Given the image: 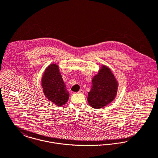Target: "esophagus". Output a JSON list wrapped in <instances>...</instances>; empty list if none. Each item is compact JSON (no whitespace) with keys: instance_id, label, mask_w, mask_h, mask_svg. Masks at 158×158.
Instances as JSON below:
<instances>
[{"instance_id":"34e87169","label":"esophagus","mask_w":158,"mask_h":158,"mask_svg":"<svg viewBox=\"0 0 158 158\" xmlns=\"http://www.w3.org/2000/svg\"><path fill=\"white\" fill-rule=\"evenodd\" d=\"M78 93H80V94H84L85 93V90H83V89H80V90L78 91Z\"/></svg>"}]
</instances>
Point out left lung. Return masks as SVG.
Wrapping results in <instances>:
<instances>
[{"mask_svg": "<svg viewBox=\"0 0 158 158\" xmlns=\"http://www.w3.org/2000/svg\"><path fill=\"white\" fill-rule=\"evenodd\" d=\"M117 86V81L112 72L103 66L92 79V88L88 92L89 104L96 109L109 104L115 97Z\"/></svg>", "mask_w": 158, "mask_h": 158, "instance_id": "8db88e82", "label": "left lung"}]
</instances>
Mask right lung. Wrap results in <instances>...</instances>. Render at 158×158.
Masks as SVG:
<instances>
[{
    "instance_id": "1",
    "label": "right lung",
    "mask_w": 158,
    "mask_h": 158,
    "mask_svg": "<svg viewBox=\"0 0 158 158\" xmlns=\"http://www.w3.org/2000/svg\"><path fill=\"white\" fill-rule=\"evenodd\" d=\"M42 86L47 98L55 105L61 106L68 102L69 93L58 66L55 64H51L45 69L42 78Z\"/></svg>"
}]
</instances>
